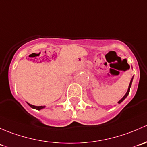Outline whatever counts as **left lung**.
Here are the masks:
<instances>
[{"instance_id":"1","label":"left lung","mask_w":147,"mask_h":147,"mask_svg":"<svg viewBox=\"0 0 147 147\" xmlns=\"http://www.w3.org/2000/svg\"><path fill=\"white\" fill-rule=\"evenodd\" d=\"M133 78H134V76L132 77V78H131V81H130V83H129V84L128 90H127V92H126V94H124V97H123L122 98H121V100H120L118 102V103H119V104H120V103H121V102H122L123 101H124V100H125L126 98H127V96H128V94H129V90H130V87H131V83H132V81H133Z\"/></svg>"}]
</instances>
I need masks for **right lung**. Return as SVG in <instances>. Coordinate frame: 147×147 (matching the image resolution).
<instances>
[{"instance_id": "right-lung-1", "label": "right lung", "mask_w": 147, "mask_h": 147, "mask_svg": "<svg viewBox=\"0 0 147 147\" xmlns=\"http://www.w3.org/2000/svg\"><path fill=\"white\" fill-rule=\"evenodd\" d=\"M27 104L28 105H29L30 107L31 108H32V109H37V110H40V109H44V108L45 107V106H35V105H30V104L28 103Z\"/></svg>"}]
</instances>
